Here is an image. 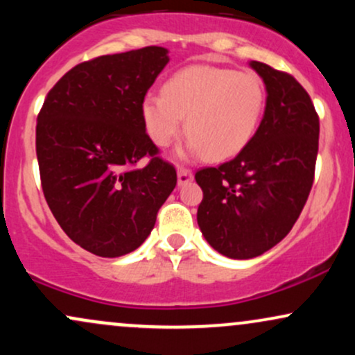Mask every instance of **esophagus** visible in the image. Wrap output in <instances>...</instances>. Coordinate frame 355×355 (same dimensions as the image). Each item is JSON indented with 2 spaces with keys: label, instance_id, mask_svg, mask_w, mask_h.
I'll return each mask as SVG.
<instances>
[{
  "label": "esophagus",
  "instance_id": "esophagus-1",
  "mask_svg": "<svg viewBox=\"0 0 355 355\" xmlns=\"http://www.w3.org/2000/svg\"><path fill=\"white\" fill-rule=\"evenodd\" d=\"M193 180V172L190 168H185V166H180L178 168V185H185Z\"/></svg>",
  "mask_w": 355,
  "mask_h": 355
}]
</instances>
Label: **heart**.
Listing matches in <instances>:
<instances>
[{"mask_svg":"<svg viewBox=\"0 0 355 355\" xmlns=\"http://www.w3.org/2000/svg\"><path fill=\"white\" fill-rule=\"evenodd\" d=\"M266 103V87L257 73L195 64L170 76L162 95H146L141 116L155 145H172L182 135L185 118L187 152L225 160L250 144Z\"/></svg>","mask_w":355,"mask_h":355,"instance_id":"1","label":"heart"}]
</instances>
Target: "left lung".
<instances>
[{"mask_svg": "<svg viewBox=\"0 0 355 355\" xmlns=\"http://www.w3.org/2000/svg\"><path fill=\"white\" fill-rule=\"evenodd\" d=\"M250 67L267 88L266 113L237 157L195 173L203 191V237L230 259L270 250L292 230L311 193L319 152V115L294 76L260 61Z\"/></svg>", "mask_w": 355, "mask_h": 355, "instance_id": "8db88e82", "label": "left lung"}]
</instances>
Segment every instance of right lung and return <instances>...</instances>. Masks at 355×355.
Returning <instances> with one entry per match:
<instances>
[{"label": "right lung", "mask_w": 355, "mask_h": 355, "mask_svg": "<svg viewBox=\"0 0 355 355\" xmlns=\"http://www.w3.org/2000/svg\"><path fill=\"white\" fill-rule=\"evenodd\" d=\"M166 53L146 46L83 61L56 81L38 113L48 207L73 242L98 257L140 247L177 185V170L160 157L141 116ZM144 157L147 165L137 167Z\"/></svg>", "instance_id": "1"}]
</instances>
